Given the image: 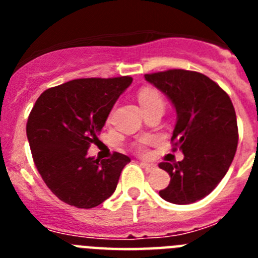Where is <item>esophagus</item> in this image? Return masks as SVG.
<instances>
[{
	"instance_id": "obj_1",
	"label": "esophagus",
	"mask_w": 258,
	"mask_h": 258,
	"mask_svg": "<svg viewBox=\"0 0 258 258\" xmlns=\"http://www.w3.org/2000/svg\"><path fill=\"white\" fill-rule=\"evenodd\" d=\"M141 165H142V168H145L146 172H152V170L156 169V165H155V164H150V163H145V161H142Z\"/></svg>"
}]
</instances>
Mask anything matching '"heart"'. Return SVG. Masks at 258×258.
<instances>
[{
	"mask_svg": "<svg viewBox=\"0 0 258 258\" xmlns=\"http://www.w3.org/2000/svg\"><path fill=\"white\" fill-rule=\"evenodd\" d=\"M138 101H140V104L142 106L143 109L152 106H164L163 94H161L159 90L152 88L142 89V90L138 93ZM147 143H149V140H147V138H143V140L138 141L134 147H136V150L140 152V154H145L146 145H147Z\"/></svg>",
	"mask_w": 258,
	"mask_h": 258,
	"instance_id": "1",
	"label": "heart"
}]
</instances>
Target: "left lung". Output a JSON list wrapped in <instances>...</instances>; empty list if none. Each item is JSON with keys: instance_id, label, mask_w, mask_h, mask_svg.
I'll return each instance as SVG.
<instances>
[{"instance_id": "1", "label": "left lung", "mask_w": 258, "mask_h": 258, "mask_svg": "<svg viewBox=\"0 0 258 258\" xmlns=\"http://www.w3.org/2000/svg\"><path fill=\"white\" fill-rule=\"evenodd\" d=\"M168 95L177 111L172 136L173 151L184 157L178 163L163 161L159 168L170 175L160 197L173 204H190L217 187L235 156L239 133L235 109L227 93L206 75L168 70L145 75Z\"/></svg>"}]
</instances>
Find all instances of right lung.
<instances>
[{
	"mask_svg": "<svg viewBox=\"0 0 258 258\" xmlns=\"http://www.w3.org/2000/svg\"><path fill=\"white\" fill-rule=\"evenodd\" d=\"M131 76L77 79L45 90L27 121L32 157L47 187L76 208H94L116 190L131 159L113 152L109 159L88 156L109 111L131 85Z\"/></svg>",
	"mask_w": 258,
	"mask_h": 258,
	"instance_id": "1",
	"label": "right lung"
}]
</instances>
